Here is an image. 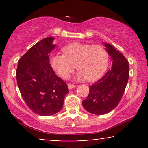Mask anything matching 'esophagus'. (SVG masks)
Wrapping results in <instances>:
<instances>
[{"instance_id": "esophagus-1", "label": "esophagus", "mask_w": 148, "mask_h": 148, "mask_svg": "<svg viewBox=\"0 0 148 148\" xmlns=\"http://www.w3.org/2000/svg\"><path fill=\"white\" fill-rule=\"evenodd\" d=\"M75 87H76L75 85H73V84H68L69 90H71V89L75 88Z\"/></svg>"}]
</instances>
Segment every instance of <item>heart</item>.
I'll use <instances>...</instances> for the list:
<instances>
[{"instance_id":"obj_1","label":"heart","mask_w":148,"mask_h":148,"mask_svg":"<svg viewBox=\"0 0 148 148\" xmlns=\"http://www.w3.org/2000/svg\"><path fill=\"white\" fill-rule=\"evenodd\" d=\"M64 54H56L50 57V64L56 73L66 79L74 70L75 64L79 69L77 80L86 78L95 80L106 71L108 63V54L100 45L73 43L62 48Z\"/></svg>"}]
</instances>
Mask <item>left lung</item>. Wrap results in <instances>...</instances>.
I'll list each match as a JSON object with an SVG mask.
<instances>
[{"instance_id":"1","label":"left lung","mask_w":148,"mask_h":148,"mask_svg":"<svg viewBox=\"0 0 148 148\" xmlns=\"http://www.w3.org/2000/svg\"><path fill=\"white\" fill-rule=\"evenodd\" d=\"M112 61V67L102 79L90 87L88 98L82 102L88 112L94 114L110 112L120 102L129 76V62L110 44L103 43Z\"/></svg>"}]
</instances>
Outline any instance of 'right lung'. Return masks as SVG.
I'll return each mask as SVG.
<instances>
[{
    "label": "right lung",
    "instance_id": "1",
    "mask_svg": "<svg viewBox=\"0 0 148 148\" xmlns=\"http://www.w3.org/2000/svg\"><path fill=\"white\" fill-rule=\"evenodd\" d=\"M48 37L30 48L18 62L16 77L20 93L28 107L41 116H50L62 108L67 85L55 74L50 54L56 45Z\"/></svg>",
    "mask_w": 148,
    "mask_h": 148
}]
</instances>
